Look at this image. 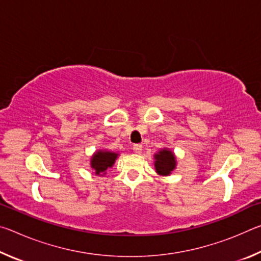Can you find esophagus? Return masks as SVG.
<instances>
[{
	"instance_id": "esophagus-1",
	"label": "esophagus",
	"mask_w": 261,
	"mask_h": 261,
	"mask_svg": "<svg viewBox=\"0 0 261 261\" xmlns=\"http://www.w3.org/2000/svg\"><path fill=\"white\" fill-rule=\"evenodd\" d=\"M132 149H134V152L137 153V154H140L141 151H143V145L140 144H135L134 147H132Z\"/></svg>"
}]
</instances>
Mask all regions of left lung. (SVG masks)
I'll use <instances>...</instances> for the list:
<instances>
[{"instance_id": "1", "label": "left lung", "mask_w": 261, "mask_h": 261, "mask_svg": "<svg viewBox=\"0 0 261 261\" xmlns=\"http://www.w3.org/2000/svg\"><path fill=\"white\" fill-rule=\"evenodd\" d=\"M154 167L159 175L168 176L176 168V158L174 153L168 148H163L154 155Z\"/></svg>"}]
</instances>
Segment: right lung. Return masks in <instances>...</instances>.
Wrapping results in <instances>:
<instances>
[{
  "label": "right lung",
  "mask_w": 261,
  "mask_h": 261,
  "mask_svg": "<svg viewBox=\"0 0 261 261\" xmlns=\"http://www.w3.org/2000/svg\"><path fill=\"white\" fill-rule=\"evenodd\" d=\"M117 156V153L106 151V149L95 152L91 159V167L95 170V175L106 174V170L113 167Z\"/></svg>",
  "instance_id": "obj_1"
}]
</instances>
